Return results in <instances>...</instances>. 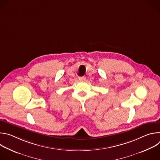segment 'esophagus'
<instances>
[{"instance_id": "34e87169", "label": "esophagus", "mask_w": 160, "mask_h": 160, "mask_svg": "<svg viewBox=\"0 0 160 160\" xmlns=\"http://www.w3.org/2000/svg\"><path fill=\"white\" fill-rule=\"evenodd\" d=\"M79 80L80 81H85V80H86V77H79Z\"/></svg>"}]
</instances>
